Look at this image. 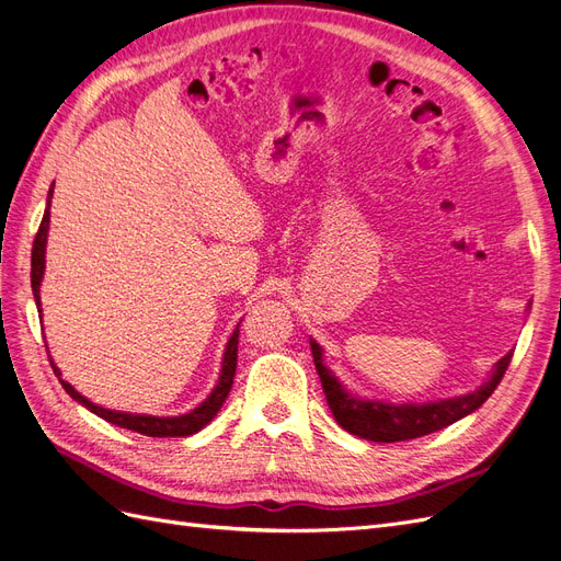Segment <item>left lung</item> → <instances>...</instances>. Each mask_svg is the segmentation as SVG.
<instances>
[{"label": "left lung", "mask_w": 561, "mask_h": 561, "mask_svg": "<svg viewBox=\"0 0 561 561\" xmlns=\"http://www.w3.org/2000/svg\"><path fill=\"white\" fill-rule=\"evenodd\" d=\"M311 353L322 390H325L328 404L339 426L351 435L371 439V443H404V439L431 435L435 431L451 426V423L472 414L474 410H480L486 398L494 393L507 365L513 360V351L505 353L496 363L494 371H491V377L478 390H470L466 396L419 404H390L381 400H363L348 393L342 381L332 375V369H328L325 363H322V348L313 339Z\"/></svg>", "instance_id": "8db88e82"}]
</instances>
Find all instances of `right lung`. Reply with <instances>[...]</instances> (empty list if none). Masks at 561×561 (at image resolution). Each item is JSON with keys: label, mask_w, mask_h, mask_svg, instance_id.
I'll list each match as a JSON object with an SVG mask.
<instances>
[{"label": "right lung", "mask_w": 561, "mask_h": 561, "mask_svg": "<svg viewBox=\"0 0 561 561\" xmlns=\"http://www.w3.org/2000/svg\"><path fill=\"white\" fill-rule=\"evenodd\" d=\"M50 198H54V184H50L48 196H46V210H44V219L39 225V231L35 236V245H32V295H35L37 301V311L42 313V297H39V285L44 278V266H46V236H48V222H50ZM236 358H239V325H236L231 339L227 342L225 348V358H222V369H219V379L217 386L213 388V393L203 400L198 407H194L192 412L180 414V416H149V414H128V412H116V410H105L95 402H91L89 398H83L79 390H75V386L67 383L65 379H60V369L50 360V367H54V375L60 379L62 388L67 390V396L72 400H77L79 404L87 407L89 412H93L95 416L110 421L112 426L118 428H128L133 433H140L147 437H186L194 435L201 428H206L208 423L217 416V412L222 410V404L229 396V390L233 386V375H236Z\"/></svg>", "instance_id": "add662e5"}]
</instances>
